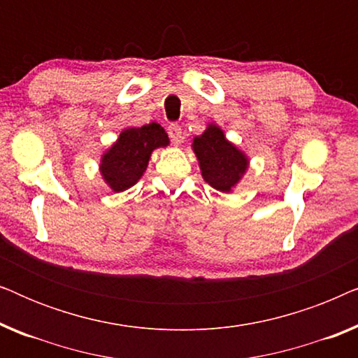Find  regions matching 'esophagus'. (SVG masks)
Wrapping results in <instances>:
<instances>
[{
	"label": "esophagus",
	"instance_id": "esophagus-1",
	"mask_svg": "<svg viewBox=\"0 0 358 358\" xmlns=\"http://www.w3.org/2000/svg\"><path fill=\"white\" fill-rule=\"evenodd\" d=\"M168 134H169V138L173 143L179 145L180 141H182V129H180L178 124H171L168 129Z\"/></svg>",
	"mask_w": 358,
	"mask_h": 358
}]
</instances>
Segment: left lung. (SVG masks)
<instances>
[{"label": "left lung", "instance_id": "left-lung-1", "mask_svg": "<svg viewBox=\"0 0 358 358\" xmlns=\"http://www.w3.org/2000/svg\"><path fill=\"white\" fill-rule=\"evenodd\" d=\"M192 151L205 182L223 194H231L249 169L248 155L215 122H210L202 135L194 136Z\"/></svg>", "mask_w": 358, "mask_h": 358}]
</instances>
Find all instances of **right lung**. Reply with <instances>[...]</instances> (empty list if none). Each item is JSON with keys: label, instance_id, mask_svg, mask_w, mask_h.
<instances>
[{"label": "right lung", "instance_id": "1", "mask_svg": "<svg viewBox=\"0 0 358 358\" xmlns=\"http://www.w3.org/2000/svg\"><path fill=\"white\" fill-rule=\"evenodd\" d=\"M168 145V134L156 122L143 127H127L101 155L102 180L117 194L134 187L148 168L151 153Z\"/></svg>", "mask_w": 358, "mask_h": 358}]
</instances>
